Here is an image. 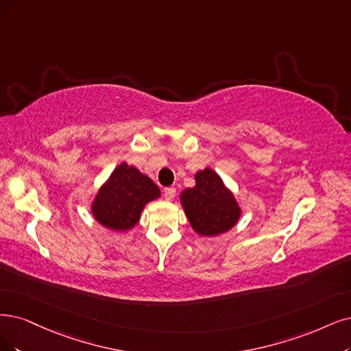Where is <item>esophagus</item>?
<instances>
[{"instance_id": "obj_1", "label": "esophagus", "mask_w": 351, "mask_h": 351, "mask_svg": "<svg viewBox=\"0 0 351 351\" xmlns=\"http://www.w3.org/2000/svg\"><path fill=\"white\" fill-rule=\"evenodd\" d=\"M163 193H165V198H166V199H173L175 195H176V189H175L173 186L165 188V189H163Z\"/></svg>"}]
</instances>
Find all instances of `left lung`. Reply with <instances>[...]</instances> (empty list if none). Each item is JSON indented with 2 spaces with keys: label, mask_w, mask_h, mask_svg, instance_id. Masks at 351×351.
Returning a JSON list of instances; mask_svg holds the SVG:
<instances>
[{
  "label": "left lung",
  "mask_w": 351,
  "mask_h": 351,
  "mask_svg": "<svg viewBox=\"0 0 351 351\" xmlns=\"http://www.w3.org/2000/svg\"><path fill=\"white\" fill-rule=\"evenodd\" d=\"M197 185L180 193L192 228L201 236H217L234 227L240 208L232 193L211 169L195 175Z\"/></svg>",
  "instance_id": "left-lung-1"
}]
</instances>
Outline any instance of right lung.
Listing matches in <instances>:
<instances>
[{
  "instance_id": "add662e5",
  "label": "right lung",
  "mask_w": 351,
  "mask_h": 351,
  "mask_svg": "<svg viewBox=\"0 0 351 351\" xmlns=\"http://www.w3.org/2000/svg\"><path fill=\"white\" fill-rule=\"evenodd\" d=\"M159 195L160 191L150 178L121 163L101 186L93 204V214L104 227L125 231L137 224L145 205Z\"/></svg>"
}]
</instances>
